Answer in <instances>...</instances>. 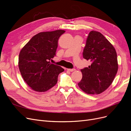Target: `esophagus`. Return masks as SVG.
Instances as JSON below:
<instances>
[{"mask_svg":"<svg viewBox=\"0 0 131 131\" xmlns=\"http://www.w3.org/2000/svg\"><path fill=\"white\" fill-rule=\"evenodd\" d=\"M67 70H68V71H69V72H74V71L75 70V69H68Z\"/></svg>","mask_w":131,"mask_h":131,"instance_id":"obj_1","label":"esophagus"}]
</instances>
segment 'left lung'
I'll list each match as a JSON object with an SVG mask.
<instances>
[{
	"instance_id": "8db88e82",
	"label": "left lung",
	"mask_w": 131,
	"mask_h": 131,
	"mask_svg": "<svg viewBox=\"0 0 131 131\" xmlns=\"http://www.w3.org/2000/svg\"><path fill=\"white\" fill-rule=\"evenodd\" d=\"M82 55L91 64L81 69L82 78L78 86L88 94H100L112 84L117 72L116 50L103 35L93 30L89 34Z\"/></svg>"
}]
</instances>
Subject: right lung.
<instances>
[{
    "instance_id": "add662e5",
    "label": "right lung",
    "mask_w": 131,
    "mask_h": 131,
    "mask_svg": "<svg viewBox=\"0 0 131 131\" xmlns=\"http://www.w3.org/2000/svg\"><path fill=\"white\" fill-rule=\"evenodd\" d=\"M63 30L39 33L31 38L19 54L18 67L23 79L31 89L45 92L57 84L64 69L50 63L56 56L58 40Z\"/></svg>"
}]
</instances>
